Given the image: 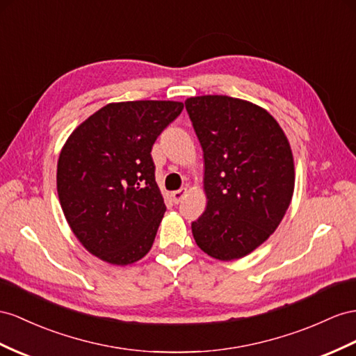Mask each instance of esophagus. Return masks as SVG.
Instances as JSON below:
<instances>
[{
    "instance_id": "obj_1",
    "label": "esophagus",
    "mask_w": 356,
    "mask_h": 356,
    "mask_svg": "<svg viewBox=\"0 0 356 356\" xmlns=\"http://www.w3.org/2000/svg\"><path fill=\"white\" fill-rule=\"evenodd\" d=\"M186 188H184V189H179V191H175V193H171V202L175 203V204H179L181 200L185 198V195H186Z\"/></svg>"
}]
</instances>
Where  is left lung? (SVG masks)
<instances>
[{
	"mask_svg": "<svg viewBox=\"0 0 356 356\" xmlns=\"http://www.w3.org/2000/svg\"><path fill=\"white\" fill-rule=\"evenodd\" d=\"M204 158L206 211L191 224L200 250L248 256L277 230L295 189L293 154L265 108L222 95L185 100Z\"/></svg>",
	"mask_w": 356,
	"mask_h": 356,
	"instance_id": "left-lung-1",
	"label": "left lung"
}]
</instances>
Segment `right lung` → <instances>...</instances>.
<instances>
[{"mask_svg": "<svg viewBox=\"0 0 356 356\" xmlns=\"http://www.w3.org/2000/svg\"><path fill=\"white\" fill-rule=\"evenodd\" d=\"M181 109L175 100L108 104L63 145V213L83 247L109 265H132L152 248L167 207L150 152Z\"/></svg>", "mask_w": 356, "mask_h": 356, "instance_id": "obj_1", "label": "right lung"}]
</instances>
